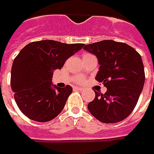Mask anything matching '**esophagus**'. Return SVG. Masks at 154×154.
<instances>
[{
	"instance_id": "34e87169",
	"label": "esophagus",
	"mask_w": 154,
	"mask_h": 154,
	"mask_svg": "<svg viewBox=\"0 0 154 154\" xmlns=\"http://www.w3.org/2000/svg\"><path fill=\"white\" fill-rule=\"evenodd\" d=\"M75 89H77V90H79V91H82V90H84V88H82V87H78V86H75Z\"/></svg>"
}]
</instances>
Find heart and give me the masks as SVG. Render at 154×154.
<instances>
[{"label": "heart", "instance_id": "obj_1", "mask_svg": "<svg viewBox=\"0 0 154 154\" xmlns=\"http://www.w3.org/2000/svg\"><path fill=\"white\" fill-rule=\"evenodd\" d=\"M85 54H85L84 55H85ZM82 81H83L82 78H78V79H76V80H75V82H79V83L82 82Z\"/></svg>", "mask_w": 154, "mask_h": 154}]
</instances>
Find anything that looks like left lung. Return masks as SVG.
<instances>
[{
	"label": "left lung",
	"instance_id": "8db88e82",
	"mask_svg": "<svg viewBox=\"0 0 154 154\" xmlns=\"http://www.w3.org/2000/svg\"><path fill=\"white\" fill-rule=\"evenodd\" d=\"M84 50L97 57L100 70L95 79L107 88L104 94L94 91L88 109L102 123L124 120L136 106L144 85L141 55L130 45L111 40L86 45Z\"/></svg>",
	"mask_w": 154,
	"mask_h": 154
}]
</instances>
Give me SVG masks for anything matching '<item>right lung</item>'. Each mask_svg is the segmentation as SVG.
Segmentation results:
<instances>
[{
  "instance_id": "add662e5",
  "label": "right lung",
  "mask_w": 154,
  "mask_h": 154,
  "mask_svg": "<svg viewBox=\"0 0 154 154\" xmlns=\"http://www.w3.org/2000/svg\"><path fill=\"white\" fill-rule=\"evenodd\" d=\"M84 45L45 40L20 51L11 67V86L17 106L30 119L48 122L60 114L73 89L53 85V74Z\"/></svg>"
}]
</instances>
